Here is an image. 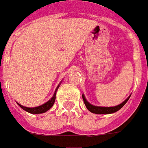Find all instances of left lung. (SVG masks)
<instances>
[{"mask_svg": "<svg viewBox=\"0 0 148 148\" xmlns=\"http://www.w3.org/2000/svg\"><path fill=\"white\" fill-rule=\"evenodd\" d=\"M129 96L123 102H122L121 103H119V105L115 106V107H99V106H95L91 104L86 99L85 96L83 94L82 97L83 99H84V104H85L86 108H88V111H90L92 113H95V114H112V113L116 112L117 111H119L120 108H122L124 106V104L127 102V100L129 99L130 98Z\"/></svg>", "mask_w": 148, "mask_h": 148, "instance_id": "left-lung-1", "label": "left lung"}]
</instances>
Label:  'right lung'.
<instances>
[{
    "instance_id": "obj_1",
    "label": "right lung",
    "mask_w": 148,
    "mask_h": 148,
    "mask_svg": "<svg viewBox=\"0 0 148 148\" xmlns=\"http://www.w3.org/2000/svg\"><path fill=\"white\" fill-rule=\"evenodd\" d=\"M60 84L61 82L60 83L59 85L57 86V88H56V91L54 94H53V96L51 99H49V101H47L46 103H45L44 104L40 106H38V107H35V108H28V107H25V106L21 105V104H20L17 103V104H18L21 108L22 109L25 110L26 112H28L31 113V114H41V113H45L47 111H49L51 108H52L53 104H54V103H55V99H56V91H57V89L59 88L60 85Z\"/></svg>"
}]
</instances>
